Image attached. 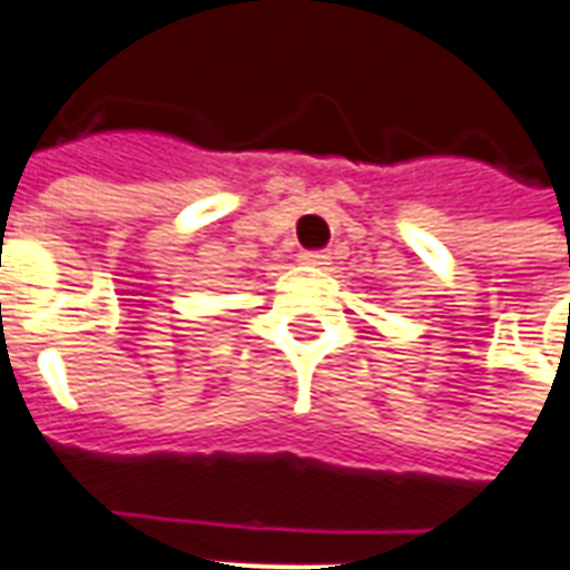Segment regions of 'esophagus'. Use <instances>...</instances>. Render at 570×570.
<instances>
[{"label":"esophagus","instance_id":"obj_1","mask_svg":"<svg viewBox=\"0 0 570 570\" xmlns=\"http://www.w3.org/2000/svg\"><path fill=\"white\" fill-rule=\"evenodd\" d=\"M298 262L311 265V268H323V265H330V256L323 249H305V253H298Z\"/></svg>","mask_w":570,"mask_h":570}]
</instances>
